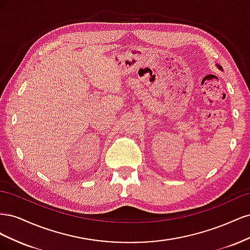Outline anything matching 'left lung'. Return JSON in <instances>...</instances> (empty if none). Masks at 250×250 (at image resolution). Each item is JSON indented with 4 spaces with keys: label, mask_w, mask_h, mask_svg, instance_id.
<instances>
[{
    "label": "left lung",
    "mask_w": 250,
    "mask_h": 250,
    "mask_svg": "<svg viewBox=\"0 0 250 250\" xmlns=\"http://www.w3.org/2000/svg\"><path fill=\"white\" fill-rule=\"evenodd\" d=\"M217 67H219V70H221V71H223V69H222V66H221V65H219V64H217Z\"/></svg>",
    "instance_id": "left-lung-1"
}]
</instances>
